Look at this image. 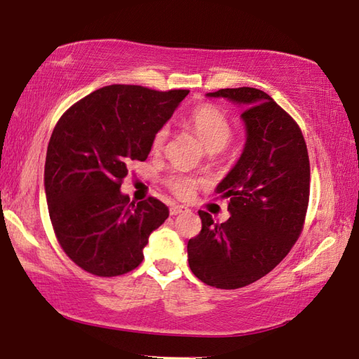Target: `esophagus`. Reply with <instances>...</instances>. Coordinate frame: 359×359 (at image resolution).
Segmentation results:
<instances>
[{
  "label": "esophagus",
  "instance_id": "34e87169",
  "mask_svg": "<svg viewBox=\"0 0 359 359\" xmlns=\"http://www.w3.org/2000/svg\"><path fill=\"white\" fill-rule=\"evenodd\" d=\"M187 208L186 206H181V205H173L170 208V215H178L181 212H186Z\"/></svg>",
  "mask_w": 359,
  "mask_h": 359
}]
</instances>
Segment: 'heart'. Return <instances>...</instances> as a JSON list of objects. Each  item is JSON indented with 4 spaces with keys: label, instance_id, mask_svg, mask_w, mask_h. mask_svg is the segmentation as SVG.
<instances>
[{
    "label": "heart",
    "instance_id": "b5f03b06",
    "mask_svg": "<svg viewBox=\"0 0 359 359\" xmlns=\"http://www.w3.org/2000/svg\"><path fill=\"white\" fill-rule=\"evenodd\" d=\"M187 126L197 134L209 151H220L225 148L234 136V125L225 112L220 111L217 106L203 103L194 107L186 118ZM168 137H170V128L168 125H161L151 136V151L161 153L164 150ZM200 180L184 173H173L165 178V186L168 191L173 192L180 198H191L200 186Z\"/></svg>",
    "mask_w": 359,
    "mask_h": 359
}]
</instances>
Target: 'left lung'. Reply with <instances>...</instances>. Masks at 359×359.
<instances>
[{"instance_id":"8db88e82","label":"left lung","mask_w":359,"mask_h":359,"mask_svg":"<svg viewBox=\"0 0 359 359\" xmlns=\"http://www.w3.org/2000/svg\"><path fill=\"white\" fill-rule=\"evenodd\" d=\"M243 104L245 148L217 186L228 198L226 222L198 211L201 231L187 242L189 267L205 285L239 289L252 285L286 258L302 234L309 203V158L300 126L253 87L220 89Z\"/></svg>"}]
</instances>
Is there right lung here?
<instances>
[{
  "label": "right lung",
  "instance_id": "1",
  "mask_svg": "<svg viewBox=\"0 0 359 359\" xmlns=\"http://www.w3.org/2000/svg\"><path fill=\"white\" fill-rule=\"evenodd\" d=\"M187 93L106 86L70 106L54 126L45 161L50 220L59 245L86 272L104 278L131 272L168 217L158 198L134 203L120 187Z\"/></svg>",
  "mask_w": 359,
  "mask_h": 359
}]
</instances>
